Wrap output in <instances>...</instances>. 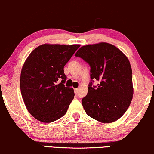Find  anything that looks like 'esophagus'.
<instances>
[{
    "label": "esophagus",
    "instance_id": "34e87169",
    "mask_svg": "<svg viewBox=\"0 0 154 154\" xmlns=\"http://www.w3.org/2000/svg\"><path fill=\"white\" fill-rule=\"evenodd\" d=\"M74 91H75V94H77V93H78V89H74Z\"/></svg>",
    "mask_w": 154,
    "mask_h": 154
}]
</instances>
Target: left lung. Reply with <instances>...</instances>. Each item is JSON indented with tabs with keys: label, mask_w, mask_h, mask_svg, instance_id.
I'll return each instance as SVG.
<instances>
[{
	"label": "left lung",
	"mask_w": 154,
	"mask_h": 154,
	"mask_svg": "<svg viewBox=\"0 0 154 154\" xmlns=\"http://www.w3.org/2000/svg\"><path fill=\"white\" fill-rule=\"evenodd\" d=\"M75 56L91 67L88 92L82 100L87 114L104 124L118 120L133 98L132 70L127 57L107 42L82 46ZM95 79L100 83L92 87L91 82Z\"/></svg>",
	"instance_id": "1"
}]
</instances>
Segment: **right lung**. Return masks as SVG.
I'll use <instances>...</instances> for the list:
<instances>
[{"mask_svg": "<svg viewBox=\"0 0 154 154\" xmlns=\"http://www.w3.org/2000/svg\"><path fill=\"white\" fill-rule=\"evenodd\" d=\"M79 47L43 44L25 60L20 74L21 94L27 109L40 122H54L67 112L75 94L73 88L64 85V67Z\"/></svg>", "mask_w": 154, "mask_h": 154, "instance_id": "obj_1", "label": "right lung"}]
</instances>
